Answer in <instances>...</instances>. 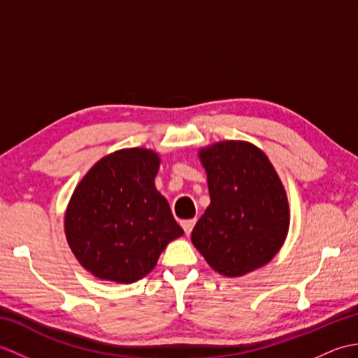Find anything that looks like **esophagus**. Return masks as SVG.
Here are the masks:
<instances>
[{
	"instance_id": "34e87169",
	"label": "esophagus",
	"mask_w": 358,
	"mask_h": 358,
	"mask_svg": "<svg viewBox=\"0 0 358 358\" xmlns=\"http://www.w3.org/2000/svg\"><path fill=\"white\" fill-rule=\"evenodd\" d=\"M195 223H196V220H195V218H192V220H183V222H181V226H183L185 232L189 235V234L192 232Z\"/></svg>"
}]
</instances>
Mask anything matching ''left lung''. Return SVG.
Wrapping results in <instances>:
<instances>
[{"mask_svg": "<svg viewBox=\"0 0 358 358\" xmlns=\"http://www.w3.org/2000/svg\"><path fill=\"white\" fill-rule=\"evenodd\" d=\"M210 204L192 243L212 269L241 277L269 263L289 229L286 191L269 158L246 141H220L200 150Z\"/></svg>", "mask_w": 358, "mask_h": 358, "instance_id": "8db88e82", "label": "left lung"}]
</instances>
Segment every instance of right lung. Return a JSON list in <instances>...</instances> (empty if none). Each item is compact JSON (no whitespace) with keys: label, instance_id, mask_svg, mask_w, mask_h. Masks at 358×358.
Segmentation results:
<instances>
[{"label":"right lung","instance_id":"obj_1","mask_svg":"<svg viewBox=\"0 0 358 358\" xmlns=\"http://www.w3.org/2000/svg\"><path fill=\"white\" fill-rule=\"evenodd\" d=\"M158 167L154 150L121 149L95 163L75 187L64 218L66 238L96 278L134 283L183 235L155 187Z\"/></svg>","mask_w":358,"mask_h":358}]
</instances>
